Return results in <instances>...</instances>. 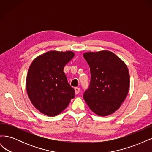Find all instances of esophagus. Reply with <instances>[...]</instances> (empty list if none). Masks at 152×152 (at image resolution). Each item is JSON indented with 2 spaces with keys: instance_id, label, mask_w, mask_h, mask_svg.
<instances>
[{
  "instance_id": "34e87169",
  "label": "esophagus",
  "mask_w": 152,
  "mask_h": 152,
  "mask_svg": "<svg viewBox=\"0 0 152 152\" xmlns=\"http://www.w3.org/2000/svg\"><path fill=\"white\" fill-rule=\"evenodd\" d=\"M75 93L76 94H79V93L80 92V89L79 88V87H75Z\"/></svg>"
}]
</instances>
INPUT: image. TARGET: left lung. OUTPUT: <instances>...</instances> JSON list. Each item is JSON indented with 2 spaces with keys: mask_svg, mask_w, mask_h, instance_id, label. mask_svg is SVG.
<instances>
[{
  "mask_svg": "<svg viewBox=\"0 0 152 152\" xmlns=\"http://www.w3.org/2000/svg\"><path fill=\"white\" fill-rule=\"evenodd\" d=\"M83 56L91 74L83 98L95 114L110 115L121 107L127 96L130 77L127 65L109 50L87 52Z\"/></svg>",
  "mask_w": 152,
  "mask_h": 152,
  "instance_id": "1",
  "label": "left lung"
}]
</instances>
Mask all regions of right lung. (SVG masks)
<instances>
[{
    "mask_svg": "<svg viewBox=\"0 0 152 152\" xmlns=\"http://www.w3.org/2000/svg\"><path fill=\"white\" fill-rule=\"evenodd\" d=\"M74 56L70 50H50L35 58L30 66L26 80L27 94L35 108L45 115H58L75 97V90L63 72Z\"/></svg>",
    "mask_w": 152,
    "mask_h": 152,
    "instance_id": "obj_1",
    "label": "right lung"
}]
</instances>
